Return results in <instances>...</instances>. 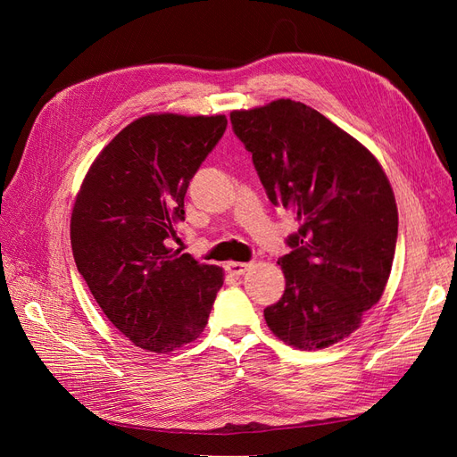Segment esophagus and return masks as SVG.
Returning a JSON list of instances; mask_svg holds the SVG:
<instances>
[{
	"label": "esophagus",
	"mask_w": 457,
	"mask_h": 457,
	"mask_svg": "<svg viewBox=\"0 0 457 457\" xmlns=\"http://www.w3.org/2000/svg\"><path fill=\"white\" fill-rule=\"evenodd\" d=\"M247 269H250V262H238V261H228L225 262V270L232 276H240L244 274Z\"/></svg>",
	"instance_id": "34e87169"
}]
</instances>
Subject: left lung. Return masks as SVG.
<instances>
[{
    "mask_svg": "<svg viewBox=\"0 0 457 457\" xmlns=\"http://www.w3.org/2000/svg\"><path fill=\"white\" fill-rule=\"evenodd\" d=\"M269 200L299 223L278 259L286 289L265 309L272 334L303 351L361 328L389 280L398 212L371 152L318 110L278 99L230 112Z\"/></svg>",
    "mask_w": 457,
    "mask_h": 457,
    "instance_id": "8db88e82",
    "label": "left lung"
}]
</instances>
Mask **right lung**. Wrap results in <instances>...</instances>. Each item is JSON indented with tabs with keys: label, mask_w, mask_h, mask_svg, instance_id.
Wrapping results in <instances>:
<instances>
[{
	"label": "right lung",
	"mask_w": 457,
	"mask_h": 457,
	"mask_svg": "<svg viewBox=\"0 0 457 457\" xmlns=\"http://www.w3.org/2000/svg\"><path fill=\"white\" fill-rule=\"evenodd\" d=\"M225 116L148 114L95 158L71 219L72 253L95 301L137 347L170 353L207 324L223 269L173 252L185 195Z\"/></svg>",
	"instance_id": "1"
}]
</instances>
